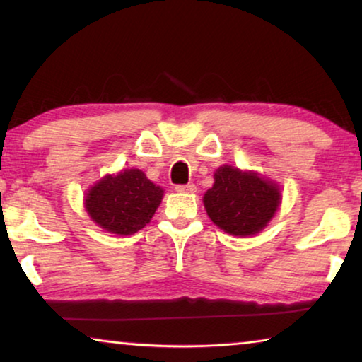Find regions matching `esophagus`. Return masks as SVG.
<instances>
[{
  "instance_id": "34e87169",
  "label": "esophagus",
  "mask_w": 362,
  "mask_h": 362,
  "mask_svg": "<svg viewBox=\"0 0 362 362\" xmlns=\"http://www.w3.org/2000/svg\"><path fill=\"white\" fill-rule=\"evenodd\" d=\"M175 189L177 191V192H186V194H194L197 191V187L194 186V185H177Z\"/></svg>"
}]
</instances>
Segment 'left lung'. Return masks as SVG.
Masks as SVG:
<instances>
[{
  "instance_id": "obj_1",
  "label": "left lung",
  "mask_w": 362,
  "mask_h": 362,
  "mask_svg": "<svg viewBox=\"0 0 362 362\" xmlns=\"http://www.w3.org/2000/svg\"><path fill=\"white\" fill-rule=\"evenodd\" d=\"M214 180L202 201L207 216L223 232L248 237L261 232L274 217L281 204L276 182L228 165L220 166Z\"/></svg>"
}]
</instances>
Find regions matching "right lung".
Segmentation results:
<instances>
[{"instance_id":"obj_1","label":"right lung","mask_w":362,"mask_h":362,"mask_svg":"<svg viewBox=\"0 0 362 362\" xmlns=\"http://www.w3.org/2000/svg\"><path fill=\"white\" fill-rule=\"evenodd\" d=\"M163 199V189L140 170H124L98 181L85 197L93 222L116 235H132L144 228Z\"/></svg>"}]
</instances>
